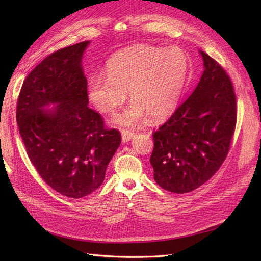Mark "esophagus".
<instances>
[{
    "mask_svg": "<svg viewBox=\"0 0 261 261\" xmlns=\"http://www.w3.org/2000/svg\"><path fill=\"white\" fill-rule=\"evenodd\" d=\"M134 136H135L134 133H132L129 130H122V139H123L124 143L129 142Z\"/></svg>",
    "mask_w": 261,
    "mask_h": 261,
    "instance_id": "1",
    "label": "esophagus"
}]
</instances>
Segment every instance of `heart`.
Listing matches in <instances>:
<instances>
[{"mask_svg":"<svg viewBox=\"0 0 261 261\" xmlns=\"http://www.w3.org/2000/svg\"><path fill=\"white\" fill-rule=\"evenodd\" d=\"M189 60L179 47L136 45L116 53L107 63V74L88 80L87 95L95 109L114 114L126 99L133 100L117 123L135 126L149 116L167 117L176 109L187 82Z\"/></svg>","mask_w":261,"mask_h":261,"instance_id":"obj_1","label":"heart"}]
</instances>
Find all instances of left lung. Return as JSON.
<instances>
[{
	"mask_svg": "<svg viewBox=\"0 0 261 261\" xmlns=\"http://www.w3.org/2000/svg\"><path fill=\"white\" fill-rule=\"evenodd\" d=\"M205 71L190 96L152 133L154 179L176 194L193 192L216 174L230 149L237 122L231 80L200 50Z\"/></svg>",
	"mask_w": 261,
	"mask_h": 261,
	"instance_id": "obj_1",
	"label": "left lung"
}]
</instances>
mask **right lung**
Wrapping results in <instances>:
<instances>
[{"mask_svg":"<svg viewBox=\"0 0 261 261\" xmlns=\"http://www.w3.org/2000/svg\"><path fill=\"white\" fill-rule=\"evenodd\" d=\"M88 41L55 50L24 80L16 120L31 163L49 187L69 198L95 192L122 141L87 106L82 68ZM57 103L53 111L42 110Z\"/></svg>","mask_w":261,"mask_h":261,"instance_id":"right-lung-1","label":"right lung"}]
</instances>
